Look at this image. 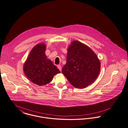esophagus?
Instances as JSON below:
<instances>
[{
    "instance_id": "1",
    "label": "esophagus",
    "mask_w": 128,
    "mask_h": 128,
    "mask_svg": "<svg viewBox=\"0 0 128 128\" xmlns=\"http://www.w3.org/2000/svg\"><path fill=\"white\" fill-rule=\"evenodd\" d=\"M57 68H58V70H60V71H62V66H61L60 65H58V66H57Z\"/></svg>"
}]
</instances>
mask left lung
<instances>
[{
  "label": "left lung",
  "mask_w": 128,
  "mask_h": 128,
  "mask_svg": "<svg viewBox=\"0 0 128 128\" xmlns=\"http://www.w3.org/2000/svg\"><path fill=\"white\" fill-rule=\"evenodd\" d=\"M100 68V60L90 47L78 40L71 42L68 48L66 63L62 71L73 86L84 88L91 84L98 76Z\"/></svg>",
  "instance_id": "1"
}]
</instances>
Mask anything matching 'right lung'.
Here are the masks:
<instances>
[{
  "label": "right lung",
  "mask_w": 128,
  "mask_h": 128,
  "mask_svg": "<svg viewBox=\"0 0 128 128\" xmlns=\"http://www.w3.org/2000/svg\"><path fill=\"white\" fill-rule=\"evenodd\" d=\"M46 44L40 43L31 50L23 65L24 73L33 83L39 86L52 81L54 76L60 73L58 68L46 55Z\"/></svg>",
  "instance_id": "add662e5"
}]
</instances>
